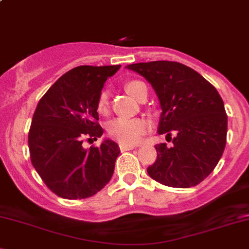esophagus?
I'll use <instances>...</instances> for the list:
<instances>
[{"label":"esophagus","instance_id":"1","mask_svg":"<svg viewBox=\"0 0 249 249\" xmlns=\"http://www.w3.org/2000/svg\"><path fill=\"white\" fill-rule=\"evenodd\" d=\"M135 146L134 145H129V143H120V150L122 151V152H124V151H130L133 150Z\"/></svg>","mask_w":249,"mask_h":249}]
</instances>
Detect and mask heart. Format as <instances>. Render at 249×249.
<instances>
[{"instance_id": "obj_1", "label": "heart", "mask_w": 249, "mask_h": 249, "mask_svg": "<svg viewBox=\"0 0 249 249\" xmlns=\"http://www.w3.org/2000/svg\"><path fill=\"white\" fill-rule=\"evenodd\" d=\"M143 89H147V87L142 81L139 80H132L125 85L128 93L132 94L137 99H139ZM107 109H109V94L107 91H102L97 101V110L102 114H106ZM147 129V121L142 117H135V119L117 117L107 124V133L112 139L122 143H129V145L139 142Z\"/></svg>"}]
</instances>
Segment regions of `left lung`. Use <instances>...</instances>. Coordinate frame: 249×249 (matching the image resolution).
I'll return each mask as SVG.
<instances>
[{
    "label": "left lung",
    "mask_w": 249,
    "mask_h": 249,
    "mask_svg": "<svg viewBox=\"0 0 249 249\" xmlns=\"http://www.w3.org/2000/svg\"><path fill=\"white\" fill-rule=\"evenodd\" d=\"M125 68L152 85L162 107L158 133L173 142L170 147L155 146L157 160L147 168L150 178L175 188L200 183L216 168L227 143L228 116L218 91L198 71L173 61Z\"/></svg>",
    "instance_id": "1"
}]
</instances>
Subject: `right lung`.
Listing matches in <instances>:
<instances>
[{
	"label": "right lung",
	"instance_id": "1",
	"mask_svg": "<svg viewBox=\"0 0 249 249\" xmlns=\"http://www.w3.org/2000/svg\"><path fill=\"white\" fill-rule=\"evenodd\" d=\"M121 66H79L63 74L40 98L29 132L31 162L48 188L65 199L94 196L110 181L120 147L97 140L103 128L97 121V101L104 83Z\"/></svg>",
	"mask_w": 249,
	"mask_h": 249
}]
</instances>
